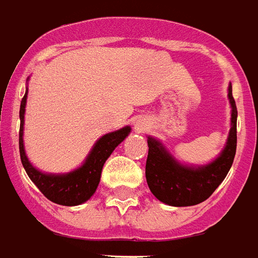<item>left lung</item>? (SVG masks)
Here are the masks:
<instances>
[{
    "label": "left lung",
    "mask_w": 258,
    "mask_h": 258,
    "mask_svg": "<svg viewBox=\"0 0 258 258\" xmlns=\"http://www.w3.org/2000/svg\"><path fill=\"white\" fill-rule=\"evenodd\" d=\"M232 107L231 131L224 151L214 162L204 168H187L177 163L170 154L151 137H148V157L146 162V178L151 192L163 204L172 206H192L204 202L214 192L232 166L236 152V116L238 110L228 88Z\"/></svg>",
    "instance_id": "8db88e82"
}]
</instances>
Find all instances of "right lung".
I'll list each match as a JSON object with an SVG mask.
<instances>
[{
	"label": "right lung",
	"mask_w": 258,
	"mask_h": 258,
	"mask_svg": "<svg viewBox=\"0 0 258 258\" xmlns=\"http://www.w3.org/2000/svg\"><path fill=\"white\" fill-rule=\"evenodd\" d=\"M27 92L20 103V131H19V151H20V159L23 163V168L29 177L33 181L41 192L46 198L54 202V204L63 205V206H75L85 202L95 194L99 181H100L101 169L103 165L110 157L111 152L123 139L129 135L131 127H122L119 131L108 133L103 136L96 143L89 157L86 158L85 163L69 174H44L38 172L33 165L29 162V159L24 154L23 147V122H24V106H26Z\"/></svg>",
	"instance_id": "right-lung-1"
}]
</instances>
